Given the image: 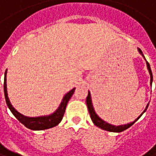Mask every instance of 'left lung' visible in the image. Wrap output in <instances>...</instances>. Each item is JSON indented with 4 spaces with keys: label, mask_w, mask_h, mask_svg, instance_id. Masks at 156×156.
Wrapping results in <instances>:
<instances>
[{
    "label": "left lung",
    "mask_w": 156,
    "mask_h": 156,
    "mask_svg": "<svg viewBox=\"0 0 156 156\" xmlns=\"http://www.w3.org/2000/svg\"><path fill=\"white\" fill-rule=\"evenodd\" d=\"M138 50H139V53L144 57V55H143L141 50H140V49H138ZM144 58H145V57H144ZM147 66L148 72L150 73V83L151 84H152V82H153V74H152V71H151L150 65L148 64V62L147 61ZM86 104H87L88 109H89V113H90V118H91V120H92V122H93V123H94L95 125L98 126V128H101L102 129H105V130H107V131H111V132H122V131H123V130H125V129H127L128 128H129L131 125H133V124L139 120V118H140V116L146 112V110H147V107H148V104H147V106H146V109L143 111V113H142L135 121H133L132 122H129V123H127V124H123V125H118V126H115V125H112V124H110V123H107L106 122L103 121L100 117L96 114L94 108H93L92 102H91V97H90V91H89L88 97H87V98H86Z\"/></svg>",
    "instance_id": "1"
}]
</instances>
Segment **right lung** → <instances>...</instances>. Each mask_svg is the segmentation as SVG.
<instances>
[{"label": "right lung", "mask_w": 156, "mask_h": 156, "mask_svg": "<svg viewBox=\"0 0 156 156\" xmlns=\"http://www.w3.org/2000/svg\"><path fill=\"white\" fill-rule=\"evenodd\" d=\"M6 74H7V70L5 71V75H4V95H5L6 103H7L8 107L9 108V110L11 111V113L14 115V116L16 117L22 124H24L27 128L33 129V130H42V129H47L55 127L61 122L62 118H63L64 114H65L66 105H67L69 99L71 98V97L73 94L75 88H73L69 92H67L64 96L61 104L59 105L58 108L53 114H51L50 115H46V116L27 117L21 115L20 113H18L17 110L13 107V106L11 105V103L9 99V97H8V92H7Z\"/></svg>", "instance_id": "1"}]
</instances>
